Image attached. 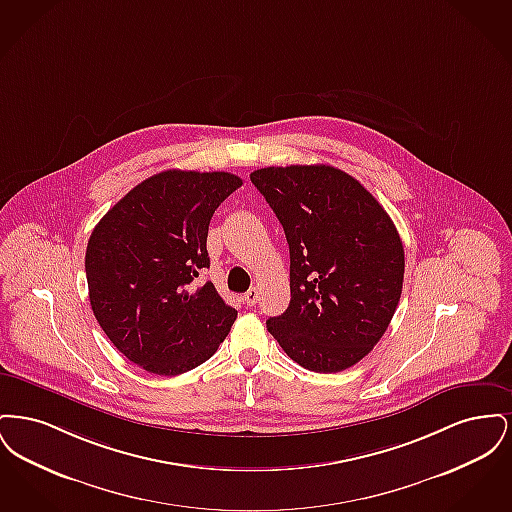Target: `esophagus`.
I'll use <instances>...</instances> for the list:
<instances>
[{
    "instance_id": "obj_1",
    "label": "esophagus",
    "mask_w": 512,
    "mask_h": 512,
    "mask_svg": "<svg viewBox=\"0 0 512 512\" xmlns=\"http://www.w3.org/2000/svg\"><path fill=\"white\" fill-rule=\"evenodd\" d=\"M244 301L247 307H253V305H257V301H259V290H257V288H251L249 292L245 293Z\"/></svg>"
}]
</instances>
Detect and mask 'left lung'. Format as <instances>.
Segmentation results:
<instances>
[{
  "mask_svg": "<svg viewBox=\"0 0 512 512\" xmlns=\"http://www.w3.org/2000/svg\"><path fill=\"white\" fill-rule=\"evenodd\" d=\"M290 245L288 309L268 332L297 365L341 372L384 336L397 309L405 251L365 186L330 165L251 172Z\"/></svg>",
  "mask_w": 512,
  "mask_h": 512,
  "instance_id": "8db88e82",
  "label": "left lung"
}]
</instances>
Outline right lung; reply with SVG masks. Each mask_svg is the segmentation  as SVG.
<instances>
[{"instance_id":"obj_1","label":"right lung","mask_w":512,"mask_h":512,"mask_svg":"<svg viewBox=\"0 0 512 512\" xmlns=\"http://www.w3.org/2000/svg\"><path fill=\"white\" fill-rule=\"evenodd\" d=\"M242 186L230 172L149 176L99 220L86 247L90 305L101 330L134 365L176 376L205 363L238 311L213 282L207 232L220 203Z\"/></svg>"}]
</instances>
